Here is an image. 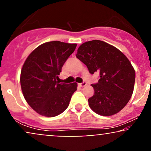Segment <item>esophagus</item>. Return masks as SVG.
<instances>
[{"label":"esophagus","mask_w":151,"mask_h":151,"mask_svg":"<svg viewBox=\"0 0 151 151\" xmlns=\"http://www.w3.org/2000/svg\"><path fill=\"white\" fill-rule=\"evenodd\" d=\"M86 85H87V83H86V82H85V81H83V83H79V85L82 87H85Z\"/></svg>","instance_id":"1"}]
</instances>
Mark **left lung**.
<instances>
[{
  "label": "left lung",
  "instance_id": "1",
  "mask_svg": "<svg viewBox=\"0 0 151 151\" xmlns=\"http://www.w3.org/2000/svg\"><path fill=\"white\" fill-rule=\"evenodd\" d=\"M76 57L91 74L99 73V80L92 85L94 95L88 99L91 109L104 116L120 111L129 101L134 86L135 70L129 59L114 46L99 40L82 44Z\"/></svg>",
  "mask_w": 151,
  "mask_h": 151
}]
</instances>
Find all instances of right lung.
<instances>
[{
	"label": "right lung",
	"instance_id": "1",
	"mask_svg": "<svg viewBox=\"0 0 151 151\" xmlns=\"http://www.w3.org/2000/svg\"><path fill=\"white\" fill-rule=\"evenodd\" d=\"M76 44L51 41L38 46L22 67L20 83L29 105L40 115L55 117L69 105L77 83H59L61 68L76 50Z\"/></svg>",
	"mask_w": 151,
	"mask_h": 151
}]
</instances>
